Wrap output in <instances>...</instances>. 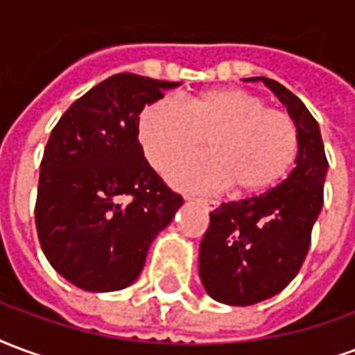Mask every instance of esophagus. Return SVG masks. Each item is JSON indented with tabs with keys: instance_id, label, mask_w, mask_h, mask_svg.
Here are the masks:
<instances>
[{
	"instance_id": "1",
	"label": "esophagus",
	"mask_w": 355,
	"mask_h": 355,
	"mask_svg": "<svg viewBox=\"0 0 355 355\" xmlns=\"http://www.w3.org/2000/svg\"><path fill=\"white\" fill-rule=\"evenodd\" d=\"M196 202L200 204V206H202V208L208 209V211H214V209L217 208V202H214V200H206V198H198V200H196Z\"/></svg>"
}]
</instances>
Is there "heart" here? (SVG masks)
Here are the masks:
<instances>
[{
  "label": "heart",
  "instance_id": "obj_1",
  "mask_svg": "<svg viewBox=\"0 0 355 355\" xmlns=\"http://www.w3.org/2000/svg\"><path fill=\"white\" fill-rule=\"evenodd\" d=\"M138 136L159 170L208 141L209 155L168 170L174 185L202 193L229 185L236 193L270 189L289 172L299 144L289 115L242 89L208 90L183 103L155 100L139 113Z\"/></svg>",
  "mask_w": 355,
  "mask_h": 355
}]
</instances>
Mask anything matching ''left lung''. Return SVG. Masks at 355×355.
<instances>
[{
    "mask_svg": "<svg viewBox=\"0 0 355 355\" xmlns=\"http://www.w3.org/2000/svg\"><path fill=\"white\" fill-rule=\"evenodd\" d=\"M244 81L265 83L286 105L297 126L299 151L295 168L280 185L259 196L223 202L209 214L198 272L206 293L231 306L270 299L301 270L312 227L322 211L329 168L320 126L306 105L274 79Z\"/></svg>",
    "mask_w": 355,
    "mask_h": 355,
    "instance_id": "obj_1",
    "label": "left lung"
}]
</instances>
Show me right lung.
Returning a JSON list of instances; mask_svg holds the SVG:
<instances>
[{"label":"right lung","instance_id":"add662e5","mask_svg":"<svg viewBox=\"0 0 355 355\" xmlns=\"http://www.w3.org/2000/svg\"><path fill=\"white\" fill-rule=\"evenodd\" d=\"M181 83L111 75L68 107L41 160L35 227L49 263L92 293L136 282L149 245L183 198L149 166L138 141L146 105Z\"/></svg>","mask_w":355,"mask_h":355}]
</instances>
